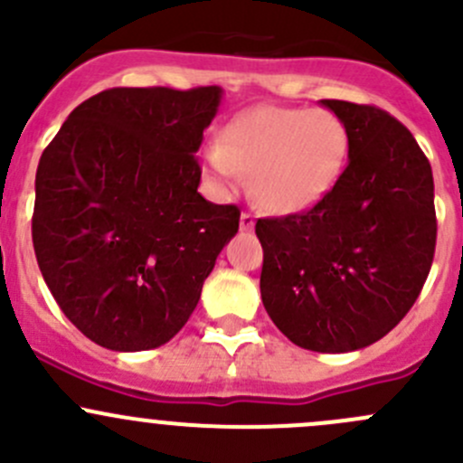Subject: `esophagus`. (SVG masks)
Here are the masks:
<instances>
[{
	"instance_id": "1",
	"label": "esophagus",
	"mask_w": 463,
	"mask_h": 463,
	"mask_svg": "<svg viewBox=\"0 0 463 463\" xmlns=\"http://www.w3.org/2000/svg\"><path fill=\"white\" fill-rule=\"evenodd\" d=\"M253 226H255V217L250 213H241V217H240V228L241 231H253Z\"/></svg>"
}]
</instances>
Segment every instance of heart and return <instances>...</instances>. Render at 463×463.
Segmentation results:
<instances>
[{
  "label": "heart",
  "instance_id": "obj_1",
  "mask_svg": "<svg viewBox=\"0 0 463 463\" xmlns=\"http://www.w3.org/2000/svg\"><path fill=\"white\" fill-rule=\"evenodd\" d=\"M349 156V134L329 111L258 107L223 129L205 152V172L219 190L249 172L250 197L273 214L314 208L329 194Z\"/></svg>",
  "mask_w": 463,
  "mask_h": 463
}]
</instances>
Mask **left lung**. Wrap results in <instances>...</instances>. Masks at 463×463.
Segmentation results:
<instances>
[{
  "label": "left lung",
  "instance_id": "left-lung-1",
  "mask_svg": "<svg viewBox=\"0 0 463 463\" xmlns=\"http://www.w3.org/2000/svg\"><path fill=\"white\" fill-rule=\"evenodd\" d=\"M349 134L340 179L311 210L258 219L261 302L298 347L356 352L412 309L437 241L432 167L405 125L372 105L320 100Z\"/></svg>",
  "mask_w": 463,
  "mask_h": 463
}]
</instances>
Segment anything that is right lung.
Listing matches in <instances>:
<instances>
[{"mask_svg": "<svg viewBox=\"0 0 463 463\" xmlns=\"http://www.w3.org/2000/svg\"><path fill=\"white\" fill-rule=\"evenodd\" d=\"M222 87H116L69 114L35 175L33 246L69 320L96 345L143 352L188 322L237 205L197 193L194 154Z\"/></svg>", "mask_w": 463, "mask_h": 463, "instance_id": "add662e5", "label": "right lung"}]
</instances>
